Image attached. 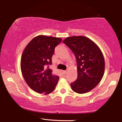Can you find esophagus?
Returning a JSON list of instances; mask_svg holds the SVG:
<instances>
[{
  "mask_svg": "<svg viewBox=\"0 0 122 122\" xmlns=\"http://www.w3.org/2000/svg\"><path fill=\"white\" fill-rule=\"evenodd\" d=\"M62 73L64 74H65V75H66V74L67 73V71H62Z\"/></svg>",
  "mask_w": 122,
  "mask_h": 122,
  "instance_id": "34e87169",
  "label": "esophagus"
}]
</instances>
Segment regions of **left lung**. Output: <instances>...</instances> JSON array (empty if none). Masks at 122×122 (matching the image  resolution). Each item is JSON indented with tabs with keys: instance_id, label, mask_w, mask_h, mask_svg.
I'll return each mask as SVG.
<instances>
[{
	"instance_id": "8db88e82",
	"label": "left lung",
	"mask_w": 122,
	"mask_h": 122,
	"mask_svg": "<svg viewBox=\"0 0 122 122\" xmlns=\"http://www.w3.org/2000/svg\"><path fill=\"white\" fill-rule=\"evenodd\" d=\"M73 52L77 64V78L71 84L74 92L85 93L100 82L104 73V58L101 50L84 36H74L63 41Z\"/></svg>"
}]
</instances>
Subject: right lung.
<instances>
[{
  "label": "right lung",
  "mask_w": 122,
  "mask_h": 122,
  "mask_svg": "<svg viewBox=\"0 0 122 122\" xmlns=\"http://www.w3.org/2000/svg\"><path fill=\"white\" fill-rule=\"evenodd\" d=\"M61 38L38 36L33 39L23 50L20 68L25 81L35 92L47 95L55 89L59 77L53 75L49 68Z\"/></svg>",
  "instance_id": "add662e5"
}]
</instances>
